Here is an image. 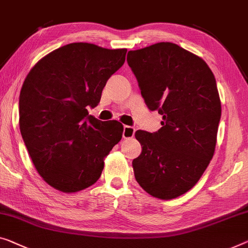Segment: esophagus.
I'll use <instances>...</instances> for the list:
<instances>
[{
	"mask_svg": "<svg viewBox=\"0 0 248 248\" xmlns=\"http://www.w3.org/2000/svg\"><path fill=\"white\" fill-rule=\"evenodd\" d=\"M135 128L130 127V125H124V132H123V137L124 139L127 138H132L135 135Z\"/></svg>",
	"mask_w": 248,
	"mask_h": 248,
	"instance_id": "34e87169",
	"label": "esophagus"
}]
</instances>
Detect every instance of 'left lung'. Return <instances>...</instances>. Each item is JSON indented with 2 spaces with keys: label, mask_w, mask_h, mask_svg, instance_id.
<instances>
[{
  "label": "left lung",
  "mask_w": 248,
  "mask_h": 248,
  "mask_svg": "<svg viewBox=\"0 0 248 248\" xmlns=\"http://www.w3.org/2000/svg\"><path fill=\"white\" fill-rule=\"evenodd\" d=\"M127 61L148 108L162 116L157 132L136 131L142 148L132 160L136 180L153 197L177 198L215 153L221 114L215 77L201 57L171 42L129 51Z\"/></svg>",
  "instance_id": "obj_1"
}]
</instances>
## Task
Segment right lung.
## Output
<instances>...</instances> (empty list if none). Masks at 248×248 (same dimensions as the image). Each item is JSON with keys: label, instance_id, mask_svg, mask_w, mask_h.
Listing matches in <instances>:
<instances>
[{"label": "right lung", "instance_id": "right-lung-1", "mask_svg": "<svg viewBox=\"0 0 248 248\" xmlns=\"http://www.w3.org/2000/svg\"><path fill=\"white\" fill-rule=\"evenodd\" d=\"M125 53L70 43L43 57L25 78L18 101L21 135L39 175L54 189L71 194L92 186L123 138V124L98 120L88 109L100 102Z\"/></svg>", "mask_w": 248, "mask_h": 248}]
</instances>
